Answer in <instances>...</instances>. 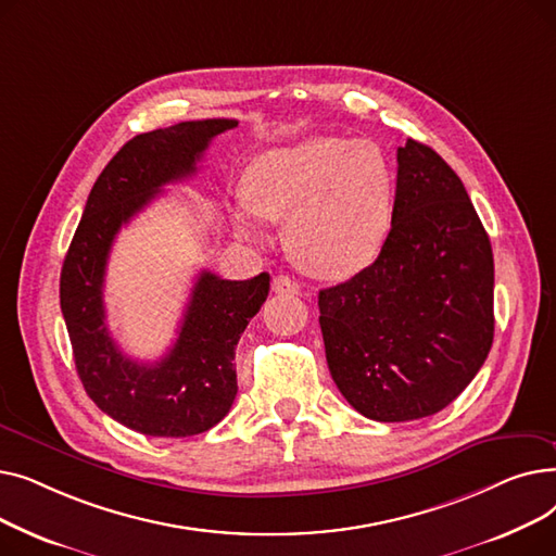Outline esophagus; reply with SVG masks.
Masks as SVG:
<instances>
[{"instance_id": "esophagus-1", "label": "esophagus", "mask_w": 556, "mask_h": 556, "mask_svg": "<svg viewBox=\"0 0 556 556\" xmlns=\"http://www.w3.org/2000/svg\"><path fill=\"white\" fill-rule=\"evenodd\" d=\"M273 290L277 295H298L300 286H298L295 279H290L288 275H277L273 279Z\"/></svg>"}]
</instances>
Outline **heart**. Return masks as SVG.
<instances>
[{
  "mask_svg": "<svg viewBox=\"0 0 556 556\" xmlns=\"http://www.w3.org/2000/svg\"><path fill=\"white\" fill-rule=\"evenodd\" d=\"M233 223L254 239L256 218L288 220L286 241L304 270L323 279L358 273L392 223L394 173L371 141L311 137L254 160Z\"/></svg>",
  "mask_w": 556,
  "mask_h": 556,
  "instance_id": "obj_1",
  "label": "heart"
}]
</instances>
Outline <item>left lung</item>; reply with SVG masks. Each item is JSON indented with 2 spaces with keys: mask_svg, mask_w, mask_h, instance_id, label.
<instances>
[{
  "mask_svg": "<svg viewBox=\"0 0 556 556\" xmlns=\"http://www.w3.org/2000/svg\"><path fill=\"white\" fill-rule=\"evenodd\" d=\"M396 162L381 254L317 298L338 390L388 424L444 410L493 342V254L469 193L426 143L407 139Z\"/></svg>",
  "mask_w": 556,
  "mask_h": 556,
  "instance_id": "8db88e82",
  "label": "left lung"
}]
</instances>
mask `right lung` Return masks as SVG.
I'll return each mask as SVG.
<instances>
[{
    "instance_id": "add662e5",
    "label": "right lung",
    "mask_w": 556,
    "mask_h": 556,
    "mask_svg": "<svg viewBox=\"0 0 556 556\" xmlns=\"http://www.w3.org/2000/svg\"><path fill=\"white\" fill-rule=\"evenodd\" d=\"M237 124L182 122L124 143L94 182L63 263L61 308L80 383L108 417L141 434L189 437L229 413L239 390L233 352L268 298L270 275L229 281L202 270L170 352L157 363H137L108 331V256L119 229L164 185L191 178L210 141Z\"/></svg>"
}]
</instances>
